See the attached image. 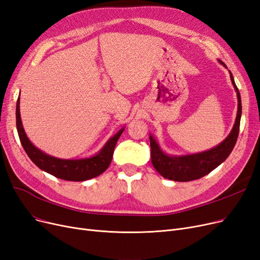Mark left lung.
I'll return each mask as SVG.
<instances>
[{"instance_id": "8db88e82", "label": "left lung", "mask_w": 260, "mask_h": 260, "mask_svg": "<svg viewBox=\"0 0 260 260\" xmlns=\"http://www.w3.org/2000/svg\"><path fill=\"white\" fill-rule=\"evenodd\" d=\"M218 62L226 67V65L222 61L218 60ZM229 74L230 80H232L238 98V111L232 132H230L226 139H224L216 147L204 152L187 155L167 154V153L161 150L156 139L150 134L151 160L153 166H154V168L161 177L178 182H187L200 179L210 174L211 171L222 164L229 156L230 153H232L239 135L240 120H241L242 114V105L241 96H240V92L235 83L234 76L230 72Z\"/></svg>"}]
</instances>
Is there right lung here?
<instances>
[{"label": "right lung", "mask_w": 260, "mask_h": 260, "mask_svg": "<svg viewBox=\"0 0 260 260\" xmlns=\"http://www.w3.org/2000/svg\"><path fill=\"white\" fill-rule=\"evenodd\" d=\"M16 125L19 138L25 153L38 168L59 179L77 182L98 177L109 167L114 147L125 128L122 127L115 135L110 137L95 155L78 159H64L46 154L45 152L36 148L27 138L20 115V98H18L16 106Z\"/></svg>", "instance_id": "add662e5"}]
</instances>
